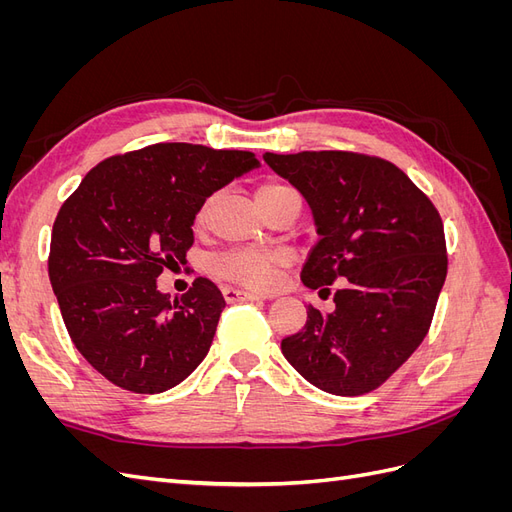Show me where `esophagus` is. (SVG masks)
Here are the masks:
<instances>
[{
  "instance_id": "obj_1",
  "label": "esophagus",
  "mask_w": 512,
  "mask_h": 512,
  "mask_svg": "<svg viewBox=\"0 0 512 512\" xmlns=\"http://www.w3.org/2000/svg\"><path fill=\"white\" fill-rule=\"evenodd\" d=\"M222 294L224 299L228 303H245V301H262L260 294H254V292H247V290H241V288H232V286H224L222 288Z\"/></svg>"
}]
</instances>
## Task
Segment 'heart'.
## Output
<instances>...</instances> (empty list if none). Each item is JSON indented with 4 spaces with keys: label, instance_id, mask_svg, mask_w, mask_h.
<instances>
[{
    "label": "heart",
    "instance_id": "obj_1",
    "mask_svg": "<svg viewBox=\"0 0 512 512\" xmlns=\"http://www.w3.org/2000/svg\"><path fill=\"white\" fill-rule=\"evenodd\" d=\"M290 194H297L290 185L282 181H265L256 188V203L258 207L269 213L280 200ZM218 203V194H209L200 200V205L194 213V228L203 230L209 226L213 207ZM286 265V256L275 250H232L211 262L213 273L222 280L235 282L247 288L267 290L275 284V277Z\"/></svg>",
    "mask_w": 512,
    "mask_h": 512
}]
</instances>
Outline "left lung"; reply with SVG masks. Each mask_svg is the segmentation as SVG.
<instances>
[{
  "label": "left lung",
  "instance_id": "obj_1",
  "mask_svg": "<svg viewBox=\"0 0 512 512\" xmlns=\"http://www.w3.org/2000/svg\"><path fill=\"white\" fill-rule=\"evenodd\" d=\"M314 211L318 243L301 280L335 292V309L307 307L282 339L288 363L318 389L354 397L378 389L425 339L448 258L438 209L404 170L356 151L265 153Z\"/></svg>",
  "mask_w": 512,
  "mask_h": 512
}]
</instances>
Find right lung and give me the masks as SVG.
Segmentation results:
<instances>
[{
  "mask_svg": "<svg viewBox=\"0 0 512 512\" xmlns=\"http://www.w3.org/2000/svg\"><path fill=\"white\" fill-rule=\"evenodd\" d=\"M252 151L156 143L102 160L61 205L49 277L72 344L119 389H173L205 359L226 301L207 277L177 299L156 280L194 243L200 200L247 173Z\"/></svg>",
  "mask_w": 512,
  "mask_h": 512,
  "instance_id": "right-lung-1",
  "label": "right lung"
}]
</instances>
